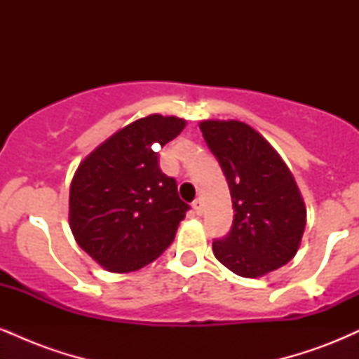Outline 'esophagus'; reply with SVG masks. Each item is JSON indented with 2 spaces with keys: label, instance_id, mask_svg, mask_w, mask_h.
Instances as JSON below:
<instances>
[{
  "label": "esophagus",
  "instance_id": "34e87169",
  "mask_svg": "<svg viewBox=\"0 0 359 359\" xmlns=\"http://www.w3.org/2000/svg\"><path fill=\"white\" fill-rule=\"evenodd\" d=\"M192 209H194V212L197 214V216H203V212H204V203H203V199H196L192 203Z\"/></svg>",
  "mask_w": 359,
  "mask_h": 359
}]
</instances>
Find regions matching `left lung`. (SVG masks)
<instances>
[{"mask_svg": "<svg viewBox=\"0 0 359 359\" xmlns=\"http://www.w3.org/2000/svg\"><path fill=\"white\" fill-rule=\"evenodd\" d=\"M199 128L224 172L234 208L231 231L212 243L214 257L245 278L287 265L307 222L302 194L287 163L246 123L204 119Z\"/></svg>", "mask_w": 359, "mask_h": 359, "instance_id": "left-lung-1", "label": "left lung"}]
</instances>
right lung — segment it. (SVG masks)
I'll list each match as a JSON object with an SVG mask.
<instances>
[{
  "instance_id": "obj_1",
  "label": "right lung",
  "mask_w": 359,
  "mask_h": 359,
  "mask_svg": "<svg viewBox=\"0 0 359 359\" xmlns=\"http://www.w3.org/2000/svg\"><path fill=\"white\" fill-rule=\"evenodd\" d=\"M184 128L182 118L148 114L111 135L77 167L69 226L102 269L137 271L174 241L189 205L175 179L160 170L158 150Z\"/></svg>"
}]
</instances>
